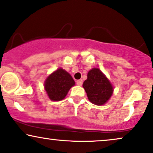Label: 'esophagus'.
<instances>
[{"label":"esophagus","instance_id":"esophagus-1","mask_svg":"<svg viewBox=\"0 0 153 153\" xmlns=\"http://www.w3.org/2000/svg\"><path fill=\"white\" fill-rule=\"evenodd\" d=\"M77 84H78V85H82V80H77Z\"/></svg>","mask_w":153,"mask_h":153}]
</instances>
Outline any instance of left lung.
<instances>
[{
  "label": "left lung",
  "mask_w": 153,
  "mask_h": 153,
  "mask_svg": "<svg viewBox=\"0 0 153 153\" xmlns=\"http://www.w3.org/2000/svg\"><path fill=\"white\" fill-rule=\"evenodd\" d=\"M85 91L92 103L102 105L108 102L113 93V87L100 69H91L88 73L87 80L83 82Z\"/></svg>",
  "instance_id": "left-lung-1"
}]
</instances>
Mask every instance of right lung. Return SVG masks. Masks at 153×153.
Masks as SVG:
<instances>
[{
    "instance_id": "add662e5",
    "label": "right lung",
    "mask_w": 153,
    "mask_h": 153,
    "mask_svg": "<svg viewBox=\"0 0 153 153\" xmlns=\"http://www.w3.org/2000/svg\"><path fill=\"white\" fill-rule=\"evenodd\" d=\"M75 84L71 75L60 68L48 76L44 88L51 100L60 101L65 98L69 90Z\"/></svg>"
}]
</instances>
